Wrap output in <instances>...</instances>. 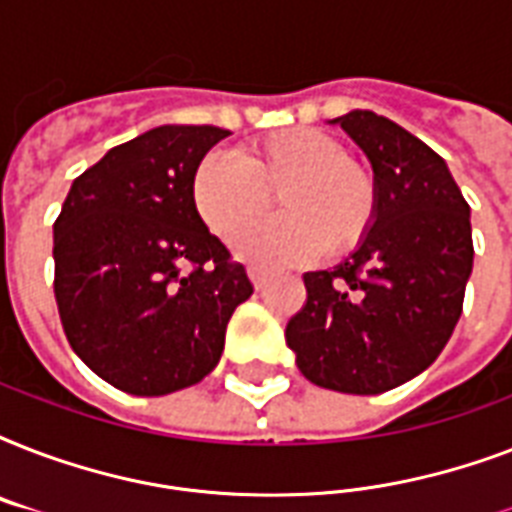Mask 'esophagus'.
Masks as SVG:
<instances>
[{
    "label": "esophagus",
    "mask_w": 512,
    "mask_h": 512,
    "mask_svg": "<svg viewBox=\"0 0 512 512\" xmlns=\"http://www.w3.org/2000/svg\"><path fill=\"white\" fill-rule=\"evenodd\" d=\"M247 273H249V281L255 284V289H263L265 284H268V273L260 271V268H255V265H252Z\"/></svg>",
    "instance_id": "obj_1"
}]
</instances>
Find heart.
<instances>
[{
    "mask_svg": "<svg viewBox=\"0 0 512 512\" xmlns=\"http://www.w3.org/2000/svg\"><path fill=\"white\" fill-rule=\"evenodd\" d=\"M193 204L217 236L254 222L276 192L284 216L236 236L241 260L268 268L337 255L364 239L377 209V185L364 164L319 130H284L228 154L204 156L193 172Z\"/></svg>",
    "mask_w": 512,
    "mask_h": 512,
    "instance_id": "obj_1",
    "label": "heart"
}]
</instances>
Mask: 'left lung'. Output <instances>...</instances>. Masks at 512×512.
<instances>
[{
  "mask_svg": "<svg viewBox=\"0 0 512 512\" xmlns=\"http://www.w3.org/2000/svg\"><path fill=\"white\" fill-rule=\"evenodd\" d=\"M329 124L372 164L377 209L342 263L303 276L308 300L287 345L313 385L377 396L425 372L460 321L470 207L444 159L396 122L356 108Z\"/></svg>",
  "mask_w": 512,
  "mask_h": 512,
  "instance_id": "1",
  "label": "left lung"
}]
</instances>
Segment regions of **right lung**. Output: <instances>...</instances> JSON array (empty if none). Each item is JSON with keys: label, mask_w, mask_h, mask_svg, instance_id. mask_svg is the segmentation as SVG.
<instances>
[{"label": "right lung", "mask_w": 512, "mask_h": 512, "mask_svg": "<svg viewBox=\"0 0 512 512\" xmlns=\"http://www.w3.org/2000/svg\"><path fill=\"white\" fill-rule=\"evenodd\" d=\"M231 132L162 124L76 177L55 233V300L71 348L132 396L191 388L223 356L252 295L244 265L201 220L193 172Z\"/></svg>", "instance_id": "add662e5"}]
</instances>
